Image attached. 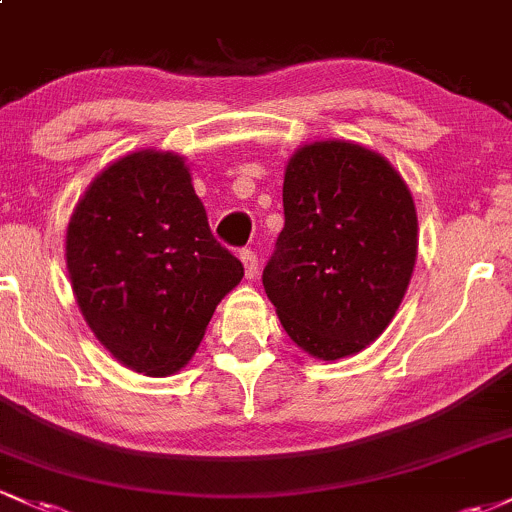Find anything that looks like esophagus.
Instances as JSON below:
<instances>
[{
	"label": "esophagus",
	"mask_w": 512,
	"mask_h": 512,
	"mask_svg": "<svg viewBox=\"0 0 512 512\" xmlns=\"http://www.w3.org/2000/svg\"><path fill=\"white\" fill-rule=\"evenodd\" d=\"M240 260H243L245 277L247 279L257 277V269H260V262H257V252L255 250H243V252H240Z\"/></svg>",
	"instance_id": "obj_1"
}]
</instances>
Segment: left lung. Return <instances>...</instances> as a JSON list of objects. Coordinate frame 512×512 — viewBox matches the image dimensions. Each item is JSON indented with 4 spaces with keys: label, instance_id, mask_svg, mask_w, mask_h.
Here are the masks:
<instances>
[{
    "label": "left lung",
    "instance_id": "left-lung-1",
    "mask_svg": "<svg viewBox=\"0 0 512 512\" xmlns=\"http://www.w3.org/2000/svg\"><path fill=\"white\" fill-rule=\"evenodd\" d=\"M284 230L262 284L284 330L308 355L364 350L396 316L418 255L413 196L362 145L301 148L284 174Z\"/></svg>",
    "mask_w": 512,
    "mask_h": 512
}]
</instances>
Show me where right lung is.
Here are the masks:
<instances>
[{
    "instance_id": "obj_1",
    "label": "right lung",
    "mask_w": 512,
    "mask_h": 512,
    "mask_svg": "<svg viewBox=\"0 0 512 512\" xmlns=\"http://www.w3.org/2000/svg\"><path fill=\"white\" fill-rule=\"evenodd\" d=\"M67 272L84 320L133 372L167 376L199 347L243 262L213 238L184 160L121 157L89 184L67 226Z\"/></svg>"
}]
</instances>
